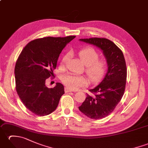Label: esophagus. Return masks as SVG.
<instances>
[{"label": "esophagus", "mask_w": 148, "mask_h": 148, "mask_svg": "<svg viewBox=\"0 0 148 148\" xmlns=\"http://www.w3.org/2000/svg\"><path fill=\"white\" fill-rule=\"evenodd\" d=\"M72 92V90L68 88H65V93H69V92Z\"/></svg>", "instance_id": "obj_1"}]
</instances>
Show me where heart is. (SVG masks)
<instances>
[{"label": "heart", "mask_w": 148, "mask_h": 148, "mask_svg": "<svg viewBox=\"0 0 148 148\" xmlns=\"http://www.w3.org/2000/svg\"><path fill=\"white\" fill-rule=\"evenodd\" d=\"M81 60L86 65V72L92 81L100 80L105 74L107 64L103 60H99V55L95 49L87 47L81 49L78 53ZM69 58V54H65L62 59L61 66L64 67ZM62 81L68 88L76 90L80 87L86 86L88 80L83 76L73 74H65L62 76Z\"/></svg>", "instance_id": "b5f03b06"}]
</instances>
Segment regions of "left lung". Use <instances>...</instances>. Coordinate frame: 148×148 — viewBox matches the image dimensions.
<instances>
[{
  "label": "left lung",
  "instance_id": "1",
  "mask_svg": "<svg viewBox=\"0 0 148 148\" xmlns=\"http://www.w3.org/2000/svg\"><path fill=\"white\" fill-rule=\"evenodd\" d=\"M80 41L92 45L102 51L106 59L108 71L99 84L86 94L79 111L88 117L99 119L114 111L124 94L127 80V67L121 50L114 42L106 38L80 39Z\"/></svg>",
  "mask_w": 148,
  "mask_h": 148
}]
</instances>
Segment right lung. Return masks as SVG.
Masks as SVG:
<instances>
[{
	"mask_svg": "<svg viewBox=\"0 0 148 148\" xmlns=\"http://www.w3.org/2000/svg\"><path fill=\"white\" fill-rule=\"evenodd\" d=\"M76 36L46 37L28 43L22 50L14 69L16 90L24 106L38 116L51 114L64 94L62 84L48 88L46 80L54 76L58 57Z\"/></svg>",
	"mask_w": 148,
	"mask_h": 148,
	"instance_id": "1",
	"label": "right lung"
}]
</instances>
